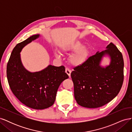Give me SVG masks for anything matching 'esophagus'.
<instances>
[{"label":"esophagus","instance_id":"34e87169","mask_svg":"<svg viewBox=\"0 0 132 132\" xmlns=\"http://www.w3.org/2000/svg\"><path fill=\"white\" fill-rule=\"evenodd\" d=\"M65 73L67 74V75L69 76V77H70V74H71V70L69 69L68 68H65Z\"/></svg>","mask_w":132,"mask_h":132}]
</instances>
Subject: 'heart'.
I'll use <instances>...</instances> for the list:
<instances>
[{
	"instance_id": "heart-1",
	"label": "heart",
	"mask_w": 132,
	"mask_h": 132,
	"mask_svg": "<svg viewBox=\"0 0 132 132\" xmlns=\"http://www.w3.org/2000/svg\"><path fill=\"white\" fill-rule=\"evenodd\" d=\"M82 43L79 40L74 41L63 45L61 50L64 53L73 52L69 57V62L71 65L79 67L83 65L88 60L90 56V50L86 46H82ZM55 57H59V53L55 52Z\"/></svg>"
}]
</instances>
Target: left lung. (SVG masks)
<instances>
[{
	"instance_id": "1",
	"label": "left lung",
	"mask_w": 132,
	"mask_h": 132,
	"mask_svg": "<svg viewBox=\"0 0 132 132\" xmlns=\"http://www.w3.org/2000/svg\"><path fill=\"white\" fill-rule=\"evenodd\" d=\"M106 55L110 58V63L104 67L101 65V62ZM123 69L122 54L112 42L106 50L97 52L83 65L74 68L71 78L78 104L94 109L112 100L122 87Z\"/></svg>"
}]
</instances>
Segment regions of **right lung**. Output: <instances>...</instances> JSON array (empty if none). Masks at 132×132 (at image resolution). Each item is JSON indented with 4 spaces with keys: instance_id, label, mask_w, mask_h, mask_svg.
Masks as SVG:
<instances>
[{
    "instance_id": "1",
    "label": "right lung",
    "mask_w": 132,
    "mask_h": 132,
    "mask_svg": "<svg viewBox=\"0 0 132 132\" xmlns=\"http://www.w3.org/2000/svg\"><path fill=\"white\" fill-rule=\"evenodd\" d=\"M39 37V35L32 36L14 47L7 64L6 75L11 90L20 101L31 109L43 110L53 105L59 85L69 77L63 65H49L33 73L23 66L21 50Z\"/></svg>"
}]
</instances>
